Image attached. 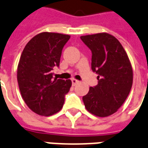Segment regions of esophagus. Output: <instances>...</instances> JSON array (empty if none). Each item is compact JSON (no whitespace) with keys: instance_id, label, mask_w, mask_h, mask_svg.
<instances>
[{"instance_id":"obj_1","label":"esophagus","mask_w":148,"mask_h":148,"mask_svg":"<svg viewBox=\"0 0 148 148\" xmlns=\"http://www.w3.org/2000/svg\"><path fill=\"white\" fill-rule=\"evenodd\" d=\"M71 82H72V84H73V85H75L76 84L79 83L78 80H77V79H75V78H72Z\"/></svg>"}]
</instances>
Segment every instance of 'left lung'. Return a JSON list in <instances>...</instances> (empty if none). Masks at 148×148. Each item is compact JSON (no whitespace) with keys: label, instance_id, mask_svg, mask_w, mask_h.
Returning <instances> with one entry per match:
<instances>
[{"label":"left lung","instance_id":"obj_1","mask_svg":"<svg viewBox=\"0 0 148 148\" xmlns=\"http://www.w3.org/2000/svg\"><path fill=\"white\" fill-rule=\"evenodd\" d=\"M92 50V69L99 76L98 84L83 96L84 106L92 114L106 117L115 113L129 95L133 84V68L119 40L106 32L82 36Z\"/></svg>","mask_w":148,"mask_h":148}]
</instances>
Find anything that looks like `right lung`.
Here are the masks:
<instances>
[{"label": "right lung", "mask_w": 148, "mask_h": 148, "mask_svg": "<svg viewBox=\"0 0 148 148\" xmlns=\"http://www.w3.org/2000/svg\"><path fill=\"white\" fill-rule=\"evenodd\" d=\"M69 35L44 32L26 44L19 60L17 79L21 97L32 111L49 116L60 111L71 80L53 78V68L59 66L62 49Z\"/></svg>", "instance_id": "obj_1"}]
</instances>
